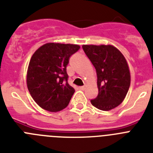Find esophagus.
Returning a JSON list of instances; mask_svg holds the SVG:
<instances>
[{
  "label": "esophagus",
  "mask_w": 153,
  "mask_h": 153,
  "mask_svg": "<svg viewBox=\"0 0 153 153\" xmlns=\"http://www.w3.org/2000/svg\"><path fill=\"white\" fill-rule=\"evenodd\" d=\"M79 88H80L81 90H84L85 88V85H83V86H80V87H79Z\"/></svg>",
  "instance_id": "esophagus-1"
}]
</instances>
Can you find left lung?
<instances>
[{
	"mask_svg": "<svg viewBox=\"0 0 153 153\" xmlns=\"http://www.w3.org/2000/svg\"><path fill=\"white\" fill-rule=\"evenodd\" d=\"M83 51L97 74L98 96L91 103L108 111L124 101L131 84L129 67L123 53L113 45H83Z\"/></svg>",
	"mask_w": 153,
	"mask_h": 153,
	"instance_id": "obj_1",
	"label": "left lung"
}]
</instances>
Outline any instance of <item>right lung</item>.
I'll return each mask as SVG.
<instances>
[{
  "label": "right lung",
  "instance_id": "1",
  "mask_svg": "<svg viewBox=\"0 0 153 153\" xmlns=\"http://www.w3.org/2000/svg\"><path fill=\"white\" fill-rule=\"evenodd\" d=\"M79 48L77 44L47 43L33 54L27 70V87L41 108L57 112L68 105L74 89L68 82L66 68Z\"/></svg>",
  "mask_w": 153,
  "mask_h": 153
}]
</instances>
